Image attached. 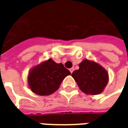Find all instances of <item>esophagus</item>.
<instances>
[{"label": "esophagus", "instance_id": "obj_1", "mask_svg": "<svg viewBox=\"0 0 128 128\" xmlns=\"http://www.w3.org/2000/svg\"><path fill=\"white\" fill-rule=\"evenodd\" d=\"M70 72L72 73V72H73V70H74V68H70Z\"/></svg>", "mask_w": 128, "mask_h": 128}]
</instances>
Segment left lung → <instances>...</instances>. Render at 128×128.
<instances>
[{"mask_svg":"<svg viewBox=\"0 0 128 128\" xmlns=\"http://www.w3.org/2000/svg\"><path fill=\"white\" fill-rule=\"evenodd\" d=\"M80 68L73 71L72 77L85 94H98L103 92L108 82L107 71L99 64L84 60Z\"/></svg>","mask_w":128,"mask_h":128,"instance_id":"8db88e82","label":"left lung"}]
</instances>
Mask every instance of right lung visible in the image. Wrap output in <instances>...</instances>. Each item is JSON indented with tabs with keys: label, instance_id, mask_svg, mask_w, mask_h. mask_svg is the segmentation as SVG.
I'll list each match as a JSON object with an SVG mask.
<instances>
[{
	"label": "right lung",
	"instance_id": "1",
	"mask_svg": "<svg viewBox=\"0 0 128 128\" xmlns=\"http://www.w3.org/2000/svg\"><path fill=\"white\" fill-rule=\"evenodd\" d=\"M70 72L64 65L57 64L51 59L33 68L28 76V83L32 92L41 96L49 95L58 90L62 82Z\"/></svg>",
	"mask_w": 128,
	"mask_h": 128
}]
</instances>
